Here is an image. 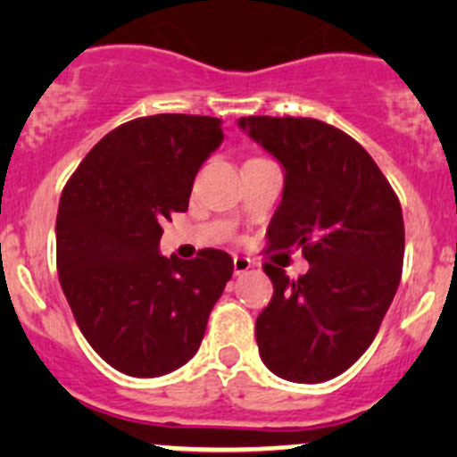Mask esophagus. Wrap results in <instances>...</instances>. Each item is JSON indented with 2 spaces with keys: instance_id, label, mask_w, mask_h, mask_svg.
<instances>
[{
  "instance_id": "1",
  "label": "esophagus",
  "mask_w": 457,
  "mask_h": 457,
  "mask_svg": "<svg viewBox=\"0 0 457 457\" xmlns=\"http://www.w3.org/2000/svg\"><path fill=\"white\" fill-rule=\"evenodd\" d=\"M252 267H254V262H252L247 256H234V274L237 276L245 274V271L252 270Z\"/></svg>"
}]
</instances>
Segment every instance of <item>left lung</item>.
<instances>
[{
    "mask_svg": "<svg viewBox=\"0 0 457 457\" xmlns=\"http://www.w3.org/2000/svg\"><path fill=\"white\" fill-rule=\"evenodd\" d=\"M238 126L285 170L267 245L301 247L310 262L296 280L262 265L274 296L256 318L258 353L285 380H331L367 352L400 285V201L370 152L329 123L241 117Z\"/></svg>",
    "mask_w": 457,
    "mask_h": 457,
    "instance_id": "1",
    "label": "left lung"
}]
</instances>
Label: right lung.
Wrapping results in <instances>:
<instances>
[{"label": "right lung", "mask_w": 457, "mask_h": 457, "mask_svg": "<svg viewBox=\"0 0 457 457\" xmlns=\"http://www.w3.org/2000/svg\"><path fill=\"white\" fill-rule=\"evenodd\" d=\"M220 119L152 114L114 128L68 179L57 212V271L90 347L117 371L163 376L201 347L232 278L223 250L161 256L165 220L186 212Z\"/></svg>", "instance_id": "1"}]
</instances>
